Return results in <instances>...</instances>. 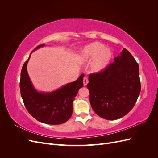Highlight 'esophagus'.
Wrapping results in <instances>:
<instances>
[{"mask_svg":"<svg viewBox=\"0 0 158 158\" xmlns=\"http://www.w3.org/2000/svg\"><path fill=\"white\" fill-rule=\"evenodd\" d=\"M89 82V80L88 79V78L84 77V80H83V83H84V85H86L88 84V83Z\"/></svg>","mask_w":158,"mask_h":158,"instance_id":"34e87169","label":"esophagus"}]
</instances>
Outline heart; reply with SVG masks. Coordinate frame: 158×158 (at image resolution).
Returning a JSON list of instances; mask_svg holds the SVG:
<instances>
[{
    "mask_svg": "<svg viewBox=\"0 0 158 158\" xmlns=\"http://www.w3.org/2000/svg\"><path fill=\"white\" fill-rule=\"evenodd\" d=\"M113 57V52L109 47L98 41L84 47L77 56L80 63L90 61L89 70L93 73H100L107 69Z\"/></svg>",
    "mask_w": 158,
    "mask_h": 158,
    "instance_id": "obj_1",
    "label": "heart"
}]
</instances>
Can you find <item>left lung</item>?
I'll list each match as a JSON object with an SVG mask.
<instances>
[{"instance_id":"obj_1","label":"left lung","mask_w":158,"mask_h":158,"mask_svg":"<svg viewBox=\"0 0 158 158\" xmlns=\"http://www.w3.org/2000/svg\"><path fill=\"white\" fill-rule=\"evenodd\" d=\"M87 88L94 112L107 120H116L131 111L139 96V66L123 48L103 72L89 76Z\"/></svg>"}]
</instances>
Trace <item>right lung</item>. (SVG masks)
<instances>
[{"mask_svg": "<svg viewBox=\"0 0 158 158\" xmlns=\"http://www.w3.org/2000/svg\"><path fill=\"white\" fill-rule=\"evenodd\" d=\"M45 46L43 44L35 47L22 66L20 84L21 96L27 111L36 120L48 125H60L71 117L73 102L80 88L83 87L84 74H81L74 82L52 92L37 90L27 73V64L32 52Z\"/></svg>", "mask_w": 158, "mask_h": 158, "instance_id": "add662e5", "label": "right lung"}]
</instances>
